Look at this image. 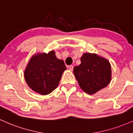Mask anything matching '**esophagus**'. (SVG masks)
<instances>
[{
    "label": "esophagus",
    "mask_w": 133,
    "mask_h": 133,
    "mask_svg": "<svg viewBox=\"0 0 133 133\" xmlns=\"http://www.w3.org/2000/svg\"><path fill=\"white\" fill-rule=\"evenodd\" d=\"M68 69H69L70 71H72L73 69H74V66H73L72 65H70V66H68Z\"/></svg>",
    "instance_id": "esophagus-1"
}]
</instances>
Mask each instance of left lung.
I'll return each mask as SVG.
<instances>
[{"label": "left lung", "instance_id": "1", "mask_svg": "<svg viewBox=\"0 0 133 133\" xmlns=\"http://www.w3.org/2000/svg\"><path fill=\"white\" fill-rule=\"evenodd\" d=\"M81 63L74 68L80 88L88 94H94L108 85L111 80V66L107 59L94 53H83Z\"/></svg>", "mask_w": 133, "mask_h": 133}]
</instances>
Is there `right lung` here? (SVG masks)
Returning <instances> with one entry per match:
<instances>
[{
    "mask_svg": "<svg viewBox=\"0 0 133 133\" xmlns=\"http://www.w3.org/2000/svg\"><path fill=\"white\" fill-rule=\"evenodd\" d=\"M65 70V63L56 58L54 51L48 53H38L28 63L24 78L32 90L41 95H47L57 87Z\"/></svg>",
    "mask_w": 133,
    "mask_h": 133,
    "instance_id": "right-lung-1",
    "label": "right lung"
}]
</instances>
